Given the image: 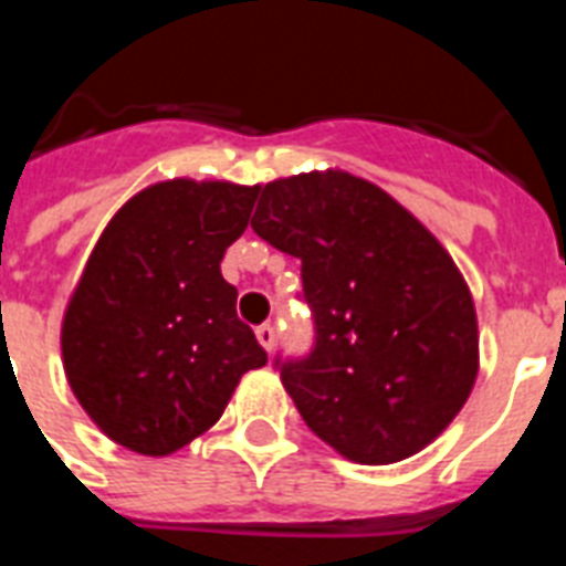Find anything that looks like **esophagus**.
<instances>
[{
  "instance_id": "34e87169",
  "label": "esophagus",
  "mask_w": 566,
  "mask_h": 566,
  "mask_svg": "<svg viewBox=\"0 0 566 566\" xmlns=\"http://www.w3.org/2000/svg\"><path fill=\"white\" fill-rule=\"evenodd\" d=\"M255 337H258V344L264 346L266 353H273V346H275V328L270 326V323H261V326L255 328Z\"/></svg>"
}]
</instances>
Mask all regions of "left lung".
<instances>
[{
    "label": "left lung",
    "instance_id": "8db88e82",
    "mask_svg": "<svg viewBox=\"0 0 566 566\" xmlns=\"http://www.w3.org/2000/svg\"><path fill=\"white\" fill-rule=\"evenodd\" d=\"M252 229L302 261L305 355H275L308 429L394 464L447 429L479 370L475 311L447 249L370 181L308 172L261 188Z\"/></svg>",
    "mask_w": 566,
    "mask_h": 566
}]
</instances>
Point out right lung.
Segmentation results:
<instances>
[{
  "label": "right lung",
  "instance_id": "right-lung-1",
  "mask_svg": "<svg viewBox=\"0 0 566 566\" xmlns=\"http://www.w3.org/2000/svg\"><path fill=\"white\" fill-rule=\"evenodd\" d=\"M255 196L229 181H164L102 231L61 349L73 394L119 447L170 455L220 420L243 373L266 364L220 273Z\"/></svg>",
  "mask_w": 566,
  "mask_h": 566
}]
</instances>
